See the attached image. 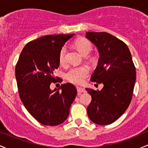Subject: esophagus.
Returning a JSON list of instances; mask_svg holds the SVG:
<instances>
[{
  "instance_id": "obj_1",
  "label": "esophagus",
  "mask_w": 148,
  "mask_h": 148,
  "mask_svg": "<svg viewBox=\"0 0 148 148\" xmlns=\"http://www.w3.org/2000/svg\"><path fill=\"white\" fill-rule=\"evenodd\" d=\"M77 89V92L78 93H82V92H86V90L84 88H81V87H77L76 88Z\"/></svg>"
}]
</instances>
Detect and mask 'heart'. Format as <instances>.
Listing matches in <instances>:
<instances>
[{
  "label": "heart",
  "mask_w": 148,
  "mask_h": 148,
  "mask_svg": "<svg viewBox=\"0 0 148 148\" xmlns=\"http://www.w3.org/2000/svg\"><path fill=\"white\" fill-rule=\"evenodd\" d=\"M76 46L80 52L84 56H88L93 49L92 44L86 39H81L76 42ZM67 47L63 46L59 53V62L61 65L67 63ZM89 67L86 65L72 67L65 73V78L69 82L74 84H81L89 74Z\"/></svg>",
  "instance_id": "b5f03b06"
}]
</instances>
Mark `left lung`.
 Masks as SVG:
<instances>
[{"label": "left lung", "instance_id": "1", "mask_svg": "<svg viewBox=\"0 0 148 148\" xmlns=\"http://www.w3.org/2000/svg\"><path fill=\"white\" fill-rule=\"evenodd\" d=\"M86 38L98 49V65L90 80L103 84L101 90L86 88L92 96L87 108L93 123L107 125L125 113L132 101L136 67L125 42L106 32H87Z\"/></svg>", "mask_w": 148, "mask_h": 148}]
</instances>
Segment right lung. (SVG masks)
I'll return each instance as SVG.
<instances>
[{"instance_id":"add662e5","label":"right lung","mask_w":148,"mask_h":148,"mask_svg":"<svg viewBox=\"0 0 148 148\" xmlns=\"http://www.w3.org/2000/svg\"><path fill=\"white\" fill-rule=\"evenodd\" d=\"M73 35H49L29 42L15 67L20 99L30 115L44 125L64 122L76 96V87L69 83L61 85V91L50 89L51 83L61 82L53 72L60 64L61 48Z\"/></svg>"}]
</instances>
